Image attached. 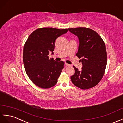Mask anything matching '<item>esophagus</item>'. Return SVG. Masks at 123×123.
I'll return each mask as SVG.
<instances>
[{
    "instance_id": "esophagus-1",
    "label": "esophagus",
    "mask_w": 123,
    "mask_h": 123,
    "mask_svg": "<svg viewBox=\"0 0 123 123\" xmlns=\"http://www.w3.org/2000/svg\"><path fill=\"white\" fill-rule=\"evenodd\" d=\"M65 65H66V66H67V67H69V66H71L70 65H69V64H67V63H65Z\"/></svg>"
}]
</instances>
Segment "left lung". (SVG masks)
<instances>
[{
    "label": "left lung",
    "instance_id": "8db88e82",
    "mask_svg": "<svg viewBox=\"0 0 123 123\" xmlns=\"http://www.w3.org/2000/svg\"><path fill=\"white\" fill-rule=\"evenodd\" d=\"M68 31L79 39L78 52L83 67L78 70L74 66L75 73L70 77L73 84L82 89L94 87L99 83L104 74L107 65L106 46L97 32L86 27L69 28Z\"/></svg>",
    "mask_w": 123,
    "mask_h": 123
}]
</instances>
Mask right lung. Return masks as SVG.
I'll use <instances>...</instances> for the list:
<instances>
[{
    "mask_svg": "<svg viewBox=\"0 0 123 123\" xmlns=\"http://www.w3.org/2000/svg\"><path fill=\"white\" fill-rule=\"evenodd\" d=\"M67 29H37L29 35L23 49V62L26 72L32 82L40 88L47 89L55 85L64 68V62L49 59L56 39L66 34Z\"/></svg>",
    "mask_w": 123,
    "mask_h": 123,
    "instance_id": "obj_1",
    "label": "right lung"
}]
</instances>
